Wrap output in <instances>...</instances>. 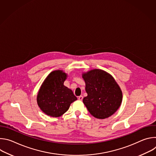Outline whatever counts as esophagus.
Returning <instances> with one entry per match:
<instances>
[{
    "label": "esophagus",
    "instance_id": "esophagus-1",
    "mask_svg": "<svg viewBox=\"0 0 156 156\" xmlns=\"http://www.w3.org/2000/svg\"><path fill=\"white\" fill-rule=\"evenodd\" d=\"M78 100H80V101H82L83 99V96H78Z\"/></svg>",
    "mask_w": 156,
    "mask_h": 156
}]
</instances>
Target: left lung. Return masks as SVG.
I'll use <instances>...</instances> for the list:
<instances>
[{"instance_id": "left-lung-1", "label": "left lung", "mask_w": 156, "mask_h": 156, "mask_svg": "<svg viewBox=\"0 0 156 156\" xmlns=\"http://www.w3.org/2000/svg\"><path fill=\"white\" fill-rule=\"evenodd\" d=\"M87 94L83 103L95 118L105 119L112 115L122 102V91L114 77L101 69L82 73Z\"/></svg>"}]
</instances>
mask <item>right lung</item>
<instances>
[{
    "mask_svg": "<svg viewBox=\"0 0 156 156\" xmlns=\"http://www.w3.org/2000/svg\"><path fill=\"white\" fill-rule=\"evenodd\" d=\"M66 78L67 74L57 70L50 73L42 83L37 103L44 114L52 117H60L77 100L73 91L63 84Z\"/></svg>",
    "mask_w": 156,
    "mask_h": 156,
    "instance_id": "right-lung-1",
    "label": "right lung"
}]
</instances>
